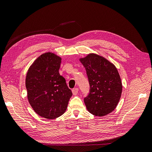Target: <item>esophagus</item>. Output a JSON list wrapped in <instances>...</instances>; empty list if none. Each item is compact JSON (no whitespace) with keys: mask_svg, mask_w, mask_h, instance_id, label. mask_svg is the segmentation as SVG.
<instances>
[{"mask_svg":"<svg viewBox=\"0 0 152 152\" xmlns=\"http://www.w3.org/2000/svg\"><path fill=\"white\" fill-rule=\"evenodd\" d=\"M78 91H79V89L78 88H74L72 89V93L73 95H76L78 93Z\"/></svg>","mask_w":152,"mask_h":152,"instance_id":"esophagus-1","label":"esophagus"}]
</instances>
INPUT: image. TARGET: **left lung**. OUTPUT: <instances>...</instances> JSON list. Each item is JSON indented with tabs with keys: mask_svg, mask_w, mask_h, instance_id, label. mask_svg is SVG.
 Returning <instances> with one entry per match:
<instances>
[{
	"mask_svg": "<svg viewBox=\"0 0 152 152\" xmlns=\"http://www.w3.org/2000/svg\"><path fill=\"white\" fill-rule=\"evenodd\" d=\"M80 61L85 67L90 91L84 98L87 110L96 116L107 115L115 109L121 97L122 85L113 63L98 54L91 53Z\"/></svg>",
	"mask_w": 152,
	"mask_h": 152,
	"instance_id": "8db88e82",
	"label": "left lung"
}]
</instances>
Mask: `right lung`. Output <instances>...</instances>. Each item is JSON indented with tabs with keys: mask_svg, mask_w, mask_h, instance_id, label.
<instances>
[{
	"mask_svg": "<svg viewBox=\"0 0 152 152\" xmlns=\"http://www.w3.org/2000/svg\"><path fill=\"white\" fill-rule=\"evenodd\" d=\"M61 58L46 53L35 59L26 76L29 103L40 117L54 119L65 112L72 91L59 73Z\"/></svg>",
	"mask_w": 152,
	"mask_h": 152,
	"instance_id": "obj_1",
	"label": "right lung"
}]
</instances>
